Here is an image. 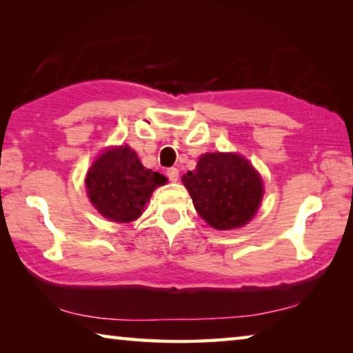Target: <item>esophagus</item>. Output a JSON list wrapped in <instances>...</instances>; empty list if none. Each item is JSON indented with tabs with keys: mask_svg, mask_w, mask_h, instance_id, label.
Wrapping results in <instances>:
<instances>
[{
	"mask_svg": "<svg viewBox=\"0 0 353 353\" xmlns=\"http://www.w3.org/2000/svg\"><path fill=\"white\" fill-rule=\"evenodd\" d=\"M166 176L171 182H177L179 181V170L177 168H168L166 170Z\"/></svg>",
	"mask_w": 353,
	"mask_h": 353,
	"instance_id": "1",
	"label": "esophagus"
}]
</instances>
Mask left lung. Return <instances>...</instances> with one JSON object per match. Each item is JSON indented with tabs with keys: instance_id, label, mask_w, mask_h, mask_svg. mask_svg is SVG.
<instances>
[{
	"instance_id": "obj_1",
	"label": "left lung",
	"mask_w": 353,
	"mask_h": 353,
	"mask_svg": "<svg viewBox=\"0 0 353 353\" xmlns=\"http://www.w3.org/2000/svg\"><path fill=\"white\" fill-rule=\"evenodd\" d=\"M182 182L201 218L218 230L248 224L263 196L260 174L238 154H204Z\"/></svg>"
}]
</instances>
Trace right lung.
<instances>
[{
  "label": "right lung",
  "instance_id": "right-lung-1",
  "mask_svg": "<svg viewBox=\"0 0 353 353\" xmlns=\"http://www.w3.org/2000/svg\"><path fill=\"white\" fill-rule=\"evenodd\" d=\"M165 182L160 172L146 170L129 146L101 154L85 179L94 208L115 223H130L139 218L152 191Z\"/></svg>",
  "mask_w": 353,
  "mask_h": 353
}]
</instances>
